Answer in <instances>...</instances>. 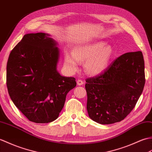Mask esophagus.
I'll use <instances>...</instances> for the list:
<instances>
[{
    "label": "esophagus",
    "instance_id": "34e87169",
    "mask_svg": "<svg viewBox=\"0 0 152 152\" xmlns=\"http://www.w3.org/2000/svg\"><path fill=\"white\" fill-rule=\"evenodd\" d=\"M77 85H78L81 86V85H83V84H84V81H83V80H81V79H79V80H77Z\"/></svg>",
    "mask_w": 152,
    "mask_h": 152
}]
</instances>
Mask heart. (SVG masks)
I'll return each mask as SVG.
<instances>
[{
    "instance_id": "heart-1",
    "label": "heart",
    "mask_w": 152,
    "mask_h": 152,
    "mask_svg": "<svg viewBox=\"0 0 152 152\" xmlns=\"http://www.w3.org/2000/svg\"><path fill=\"white\" fill-rule=\"evenodd\" d=\"M114 56V49L103 42H96L77 46L73 54L65 53L64 64L71 72L78 68L79 62H84L85 72L90 75H99L109 67Z\"/></svg>"
}]
</instances>
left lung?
<instances>
[{
    "label": "left lung",
    "instance_id": "left-lung-1",
    "mask_svg": "<svg viewBox=\"0 0 152 152\" xmlns=\"http://www.w3.org/2000/svg\"><path fill=\"white\" fill-rule=\"evenodd\" d=\"M86 109L92 120L111 124L123 120L135 106L145 85L141 51L125 53L99 75L86 80Z\"/></svg>",
    "mask_w": 152,
    "mask_h": 152
}]
</instances>
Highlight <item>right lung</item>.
<instances>
[{
	"label": "right lung",
	"mask_w": 152,
	"mask_h": 152,
	"mask_svg": "<svg viewBox=\"0 0 152 152\" xmlns=\"http://www.w3.org/2000/svg\"><path fill=\"white\" fill-rule=\"evenodd\" d=\"M48 34H25L10 54L6 85L10 98L30 122L49 123L58 117L67 94L77 85L74 77L56 69L57 43Z\"/></svg>",
	"instance_id": "1"
}]
</instances>
